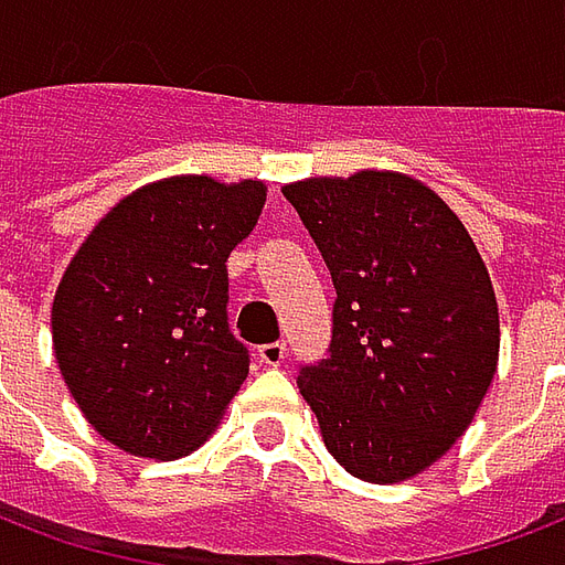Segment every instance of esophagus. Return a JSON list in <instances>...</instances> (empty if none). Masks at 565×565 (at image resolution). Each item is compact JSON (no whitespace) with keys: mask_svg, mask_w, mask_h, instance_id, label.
I'll list each match as a JSON object with an SVG mask.
<instances>
[{"mask_svg":"<svg viewBox=\"0 0 565 565\" xmlns=\"http://www.w3.org/2000/svg\"><path fill=\"white\" fill-rule=\"evenodd\" d=\"M284 356H287V344L284 342L259 344L257 348V360L263 363V366H281Z\"/></svg>","mask_w":565,"mask_h":565,"instance_id":"obj_1","label":"esophagus"}]
</instances>
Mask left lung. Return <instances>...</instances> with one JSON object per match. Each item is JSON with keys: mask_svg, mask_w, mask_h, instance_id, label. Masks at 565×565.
I'll return each instance as SVG.
<instances>
[{"mask_svg": "<svg viewBox=\"0 0 565 565\" xmlns=\"http://www.w3.org/2000/svg\"><path fill=\"white\" fill-rule=\"evenodd\" d=\"M281 193L335 284L330 356L299 393L344 472L396 484L472 424L499 360V308L472 235L403 172L306 178Z\"/></svg>", "mask_w": 565, "mask_h": 565, "instance_id": "1", "label": "left lung"}]
</instances>
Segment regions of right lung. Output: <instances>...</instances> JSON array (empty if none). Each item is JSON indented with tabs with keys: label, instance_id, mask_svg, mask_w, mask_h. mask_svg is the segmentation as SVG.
<instances>
[{
	"label": "right lung",
	"instance_id": "add662e5",
	"mask_svg": "<svg viewBox=\"0 0 565 565\" xmlns=\"http://www.w3.org/2000/svg\"><path fill=\"white\" fill-rule=\"evenodd\" d=\"M263 205V181L172 174L120 199L75 250L51 308L54 356L105 441L174 460L217 429L250 366L226 323V259Z\"/></svg>",
	"mask_w": 565,
	"mask_h": 565
}]
</instances>
